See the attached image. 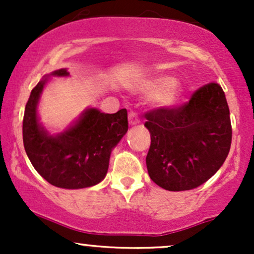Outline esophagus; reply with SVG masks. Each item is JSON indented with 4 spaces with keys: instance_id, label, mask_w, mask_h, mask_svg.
<instances>
[{
    "instance_id": "esophagus-1",
    "label": "esophagus",
    "mask_w": 254,
    "mask_h": 254,
    "mask_svg": "<svg viewBox=\"0 0 254 254\" xmlns=\"http://www.w3.org/2000/svg\"><path fill=\"white\" fill-rule=\"evenodd\" d=\"M129 123L131 125H136V124L139 123L138 115H137L135 111H130V112H129Z\"/></svg>"
}]
</instances>
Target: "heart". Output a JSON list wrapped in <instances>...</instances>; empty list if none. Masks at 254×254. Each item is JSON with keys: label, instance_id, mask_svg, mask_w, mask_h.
Returning <instances> with one entry per match:
<instances>
[{"label": "heart", "instance_id": "heart-1", "mask_svg": "<svg viewBox=\"0 0 254 254\" xmlns=\"http://www.w3.org/2000/svg\"><path fill=\"white\" fill-rule=\"evenodd\" d=\"M143 90L147 94H157L156 101L160 106H171L180 97V84L174 82V80L170 76H159L148 81L144 84Z\"/></svg>", "mask_w": 254, "mask_h": 254}]
</instances>
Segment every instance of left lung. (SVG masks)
<instances>
[{
  "mask_svg": "<svg viewBox=\"0 0 254 254\" xmlns=\"http://www.w3.org/2000/svg\"><path fill=\"white\" fill-rule=\"evenodd\" d=\"M150 132L145 162L150 179L168 191L196 189L223 165L232 143L229 107L222 87L204 84L179 106L144 115Z\"/></svg>",
  "mask_w": 254,
  "mask_h": 254,
  "instance_id": "left-lung-1",
  "label": "left lung"
}]
</instances>
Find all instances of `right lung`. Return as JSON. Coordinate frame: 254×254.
<instances>
[{"label": "right lung", "instance_id": "add662e5", "mask_svg": "<svg viewBox=\"0 0 254 254\" xmlns=\"http://www.w3.org/2000/svg\"><path fill=\"white\" fill-rule=\"evenodd\" d=\"M52 75L66 76L65 69ZM48 78L32 89L22 122L24 147L31 164L51 185L62 189H84L97 185L109 170L112 148L127 131V111L103 113L89 109L76 124L51 136L38 123L37 105Z\"/></svg>", "mask_w": 254, "mask_h": 254}]
</instances>
